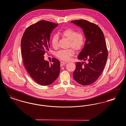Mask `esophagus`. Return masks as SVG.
I'll list each match as a JSON object with an SVG mask.
<instances>
[{
  "instance_id": "1",
  "label": "esophagus",
  "mask_w": 126,
  "mask_h": 126,
  "mask_svg": "<svg viewBox=\"0 0 126 126\" xmlns=\"http://www.w3.org/2000/svg\"><path fill=\"white\" fill-rule=\"evenodd\" d=\"M66 63H67V62H63V61L61 62V63H60L61 67H62V66H63L64 65H65V64H66Z\"/></svg>"
}]
</instances>
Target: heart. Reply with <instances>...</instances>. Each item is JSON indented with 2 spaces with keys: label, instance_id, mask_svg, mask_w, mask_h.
<instances>
[{
  "label": "heart",
  "instance_id": "obj_1",
  "mask_svg": "<svg viewBox=\"0 0 126 126\" xmlns=\"http://www.w3.org/2000/svg\"><path fill=\"white\" fill-rule=\"evenodd\" d=\"M60 34L63 37L69 40L68 47L72 48L76 52L80 50L84 46L85 42V37L82 33H78L72 28H66L62 30ZM59 37L54 35L51 39V44L53 48L58 47ZM74 52L72 49L67 50H61L56 53V56L63 61H68L73 56Z\"/></svg>",
  "mask_w": 126,
  "mask_h": 126
}]
</instances>
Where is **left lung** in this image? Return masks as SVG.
Instances as JSON below:
<instances>
[{"instance_id":"obj_1","label":"left lung","mask_w":126,"mask_h":126,"mask_svg":"<svg viewBox=\"0 0 126 126\" xmlns=\"http://www.w3.org/2000/svg\"><path fill=\"white\" fill-rule=\"evenodd\" d=\"M72 23L80 27L86 37L84 47L78 59L88 63H76L73 74L74 79L82 85L95 82L102 72L108 58V50L104 34L97 25L87 20H73Z\"/></svg>"}]
</instances>
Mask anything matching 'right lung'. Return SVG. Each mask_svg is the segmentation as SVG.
Segmentation results:
<instances>
[{
  "instance_id": "right-lung-1",
  "label": "right lung",
  "mask_w": 126,
  "mask_h": 126,
  "mask_svg": "<svg viewBox=\"0 0 126 126\" xmlns=\"http://www.w3.org/2000/svg\"><path fill=\"white\" fill-rule=\"evenodd\" d=\"M57 26V24L41 20L28 27L21 39L24 65L32 78L41 85L52 84L59 75L60 61L53 58L50 63L44 56L49 51L50 34Z\"/></svg>"
}]
</instances>
